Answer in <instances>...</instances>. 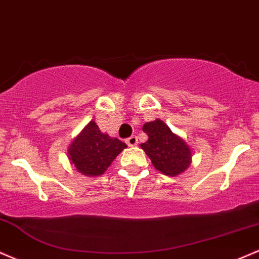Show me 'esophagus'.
I'll use <instances>...</instances> for the list:
<instances>
[{"instance_id": "1", "label": "esophagus", "mask_w": 259, "mask_h": 259, "mask_svg": "<svg viewBox=\"0 0 259 259\" xmlns=\"http://www.w3.org/2000/svg\"><path fill=\"white\" fill-rule=\"evenodd\" d=\"M126 143L128 147H136V145L138 144V138H137L136 136H131L130 138L126 139Z\"/></svg>"}]
</instances>
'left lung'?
Listing matches in <instances>:
<instances>
[{"mask_svg": "<svg viewBox=\"0 0 259 259\" xmlns=\"http://www.w3.org/2000/svg\"><path fill=\"white\" fill-rule=\"evenodd\" d=\"M143 131L149 138L141 144V148L157 171L175 177L189 167L191 162L189 145L181 137L175 135L163 121L156 118L151 122L144 123Z\"/></svg>", "mask_w": 259, "mask_h": 259, "instance_id": "8db88e82", "label": "left lung"}]
</instances>
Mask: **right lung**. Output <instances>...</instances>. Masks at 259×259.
Wrapping results in <instances>:
<instances>
[{"mask_svg": "<svg viewBox=\"0 0 259 259\" xmlns=\"http://www.w3.org/2000/svg\"><path fill=\"white\" fill-rule=\"evenodd\" d=\"M124 148L123 142L100 132L98 124L91 121L70 144L68 155L76 171L96 177L106 171Z\"/></svg>", "mask_w": 259, "mask_h": 259, "instance_id": "add662e5", "label": "right lung"}]
</instances>
